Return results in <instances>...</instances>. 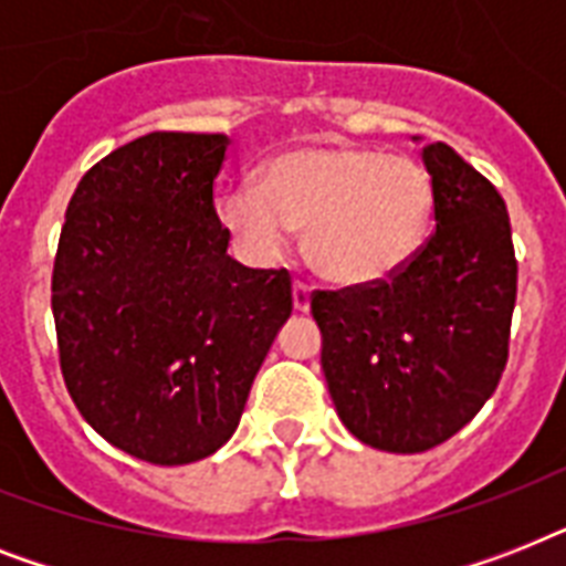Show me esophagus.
<instances>
[{
  "instance_id": "esophagus-1",
  "label": "esophagus",
  "mask_w": 566,
  "mask_h": 566,
  "mask_svg": "<svg viewBox=\"0 0 566 566\" xmlns=\"http://www.w3.org/2000/svg\"><path fill=\"white\" fill-rule=\"evenodd\" d=\"M311 305V287L305 282H293V308L308 311Z\"/></svg>"
}]
</instances>
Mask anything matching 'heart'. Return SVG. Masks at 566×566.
Returning a JSON list of instances; mask_svg holds the SVG:
<instances>
[{
  "label": "heart",
  "instance_id": "obj_1",
  "mask_svg": "<svg viewBox=\"0 0 566 566\" xmlns=\"http://www.w3.org/2000/svg\"><path fill=\"white\" fill-rule=\"evenodd\" d=\"M220 222L243 252L273 261L305 229V249L337 284H376L420 249L431 181L405 158L361 146H305L266 164L264 185L231 181L217 199Z\"/></svg>",
  "mask_w": 566,
  "mask_h": 566
}]
</instances>
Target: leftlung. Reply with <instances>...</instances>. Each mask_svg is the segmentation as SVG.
Returning <instances> with one entry per match:
<instances>
[{
	"mask_svg": "<svg viewBox=\"0 0 566 566\" xmlns=\"http://www.w3.org/2000/svg\"><path fill=\"white\" fill-rule=\"evenodd\" d=\"M434 231L385 282L311 293L337 417L385 452L461 431L509 361L517 258L500 190L447 144L422 146Z\"/></svg>",
	"mask_w": 566,
	"mask_h": 566,
	"instance_id": "obj_1",
	"label": "left lung"
}]
</instances>
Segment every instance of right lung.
Returning a JSON list of instances; mask_svg holds the SVG:
<instances>
[{
	"mask_svg": "<svg viewBox=\"0 0 566 566\" xmlns=\"http://www.w3.org/2000/svg\"><path fill=\"white\" fill-rule=\"evenodd\" d=\"M229 137L153 132L84 172L52 270L64 385L111 447L149 464L213 455L234 434L275 332L287 270L226 255L213 179Z\"/></svg>",
	"mask_w": 566,
	"mask_h": 566,
	"instance_id": "obj_1",
	"label": "right lung"
}]
</instances>
